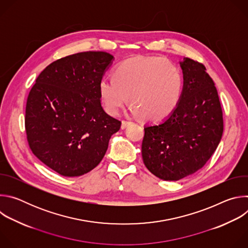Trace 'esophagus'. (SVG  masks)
I'll return each instance as SVG.
<instances>
[{"label": "esophagus", "mask_w": 248, "mask_h": 248, "mask_svg": "<svg viewBox=\"0 0 248 248\" xmlns=\"http://www.w3.org/2000/svg\"><path fill=\"white\" fill-rule=\"evenodd\" d=\"M132 123L131 122H127V121H123L122 122V125H121V127H122V129H124L125 127H127L129 124H131Z\"/></svg>", "instance_id": "34e87169"}]
</instances>
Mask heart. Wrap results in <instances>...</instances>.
Masks as SVG:
<instances>
[{"label": "heart", "instance_id": "obj_1", "mask_svg": "<svg viewBox=\"0 0 248 248\" xmlns=\"http://www.w3.org/2000/svg\"><path fill=\"white\" fill-rule=\"evenodd\" d=\"M98 89L104 108L110 115H118L128 99L134 115L159 122L178 107L183 77L179 67L167 59L135 57L118 64L113 78H101Z\"/></svg>", "mask_w": 248, "mask_h": 248}]
</instances>
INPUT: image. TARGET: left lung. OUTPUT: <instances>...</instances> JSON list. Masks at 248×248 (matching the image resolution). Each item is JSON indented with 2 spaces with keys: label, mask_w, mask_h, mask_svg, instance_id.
Here are the masks:
<instances>
[{
  "label": "left lung",
  "mask_w": 248,
  "mask_h": 248,
  "mask_svg": "<svg viewBox=\"0 0 248 248\" xmlns=\"http://www.w3.org/2000/svg\"><path fill=\"white\" fill-rule=\"evenodd\" d=\"M184 86L178 107L160 123L144 125L143 163L157 178L179 181L200 170L217 149L224 130L215 83L206 67L180 62Z\"/></svg>",
  "instance_id": "left-lung-1"
}]
</instances>
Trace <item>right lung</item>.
<instances>
[{"mask_svg": "<svg viewBox=\"0 0 248 248\" xmlns=\"http://www.w3.org/2000/svg\"><path fill=\"white\" fill-rule=\"evenodd\" d=\"M114 57L81 52L49 64L31 88L25 129L31 151L63 176L93 170L122 123L104 111L98 85Z\"/></svg>", "mask_w": 248, "mask_h": 248, "instance_id": "obj_1", "label": "right lung"}]
</instances>
